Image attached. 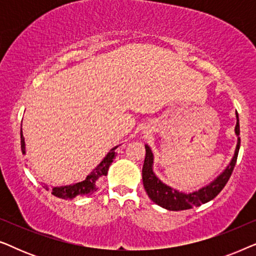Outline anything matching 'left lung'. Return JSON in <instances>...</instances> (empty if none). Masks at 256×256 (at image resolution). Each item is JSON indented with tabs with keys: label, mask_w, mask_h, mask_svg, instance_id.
Returning <instances> with one entry per match:
<instances>
[{
	"label": "left lung",
	"mask_w": 256,
	"mask_h": 256,
	"mask_svg": "<svg viewBox=\"0 0 256 256\" xmlns=\"http://www.w3.org/2000/svg\"><path fill=\"white\" fill-rule=\"evenodd\" d=\"M236 134L238 136V143L236 152L228 166L206 186L199 188L198 191L191 192V194H184L174 188L168 186L162 183L152 171L154 155L149 146L146 144V158L142 168V180L143 186H144L149 198L160 208L169 210V211H184L196 206H200L212 199H214L220 194V191L225 188L227 182H228L230 174L233 172L234 166H236L238 154L240 149V124L239 116L236 114Z\"/></svg>",
	"instance_id": "left-lung-1"
}]
</instances>
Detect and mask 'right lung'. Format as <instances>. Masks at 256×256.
<instances>
[{"label": "right lung", "instance_id": "add662e5", "mask_svg": "<svg viewBox=\"0 0 256 256\" xmlns=\"http://www.w3.org/2000/svg\"><path fill=\"white\" fill-rule=\"evenodd\" d=\"M118 146L112 149L110 152L107 154L106 157L101 160L99 166H98L96 169H93L92 172H90L85 180L79 182V183L65 185V186L52 188L50 190L51 194L57 198L70 199V200L76 197H85V196H90V194H93L94 191L98 190V185H99L100 180H104V177L107 174L110 166L112 162H113L115 157V149ZM20 149H22L23 154H26V143H24L22 130H20ZM45 188L48 190V186Z\"/></svg>", "mask_w": 256, "mask_h": 256}]
</instances>
